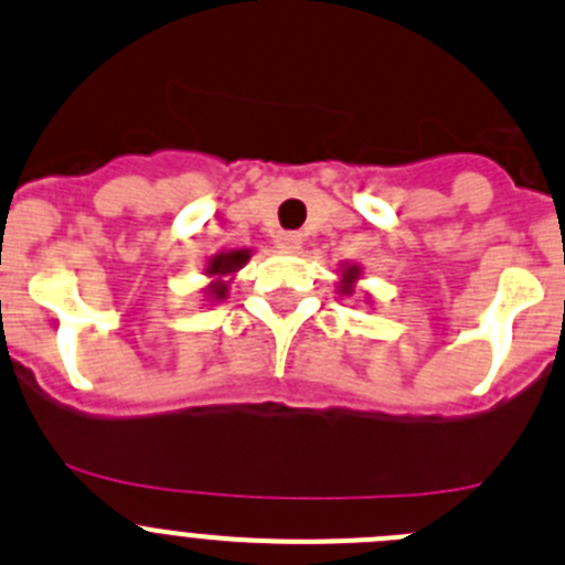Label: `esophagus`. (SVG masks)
I'll return each mask as SVG.
<instances>
[{
    "mask_svg": "<svg viewBox=\"0 0 565 565\" xmlns=\"http://www.w3.org/2000/svg\"><path fill=\"white\" fill-rule=\"evenodd\" d=\"M276 245L287 253L300 250V234H295V231H281V234L276 236Z\"/></svg>",
    "mask_w": 565,
    "mask_h": 565,
    "instance_id": "34e87169",
    "label": "esophagus"
}]
</instances>
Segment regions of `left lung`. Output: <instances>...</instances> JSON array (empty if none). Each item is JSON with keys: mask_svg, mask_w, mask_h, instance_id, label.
I'll list each match as a JSON object with an SVG mask.
<instances>
[{"mask_svg": "<svg viewBox=\"0 0 565 565\" xmlns=\"http://www.w3.org/2000/svg\"><path fill=\"white\" fill-rule=\"evenodd\" d=\"M362 278V267L356 262H345L340 265V281H337V292L345 298V295H354L356 292V284Z\"/></svg>", "mask_w": 565, "mask_h": 565, "instance_id": "left-lung-1", "label": "left lung"}]
</instances>
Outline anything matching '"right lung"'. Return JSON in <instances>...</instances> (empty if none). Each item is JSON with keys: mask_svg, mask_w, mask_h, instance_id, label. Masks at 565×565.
<instances>
[{"mask_svg": "<svg viewBox=\"0 0 565 565\" xmlns=\"http://www.w3.org/2000/svg\"><path fill=\"white\" fill-rule=\"evenodd\" d=\"M250 247H223V250H217L214 256H209V262H205L203 267L205 278H209L203 295L209 303H220V300L228 298L231 281H234L236 273L250 262Z\"/></svg>", "mask_w": 565, "mask_h": 565, "instance_id": "obj_1", "label": "right lung"}]
</instances>
